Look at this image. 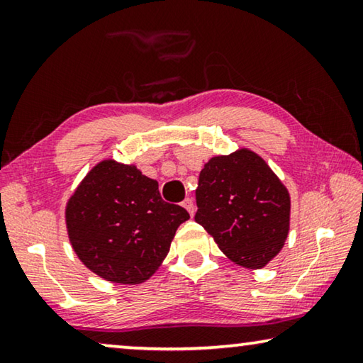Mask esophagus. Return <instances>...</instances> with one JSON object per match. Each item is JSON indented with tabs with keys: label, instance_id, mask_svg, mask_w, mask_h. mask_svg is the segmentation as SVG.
I'll return each mask as SVG.
<instances>
[{
	"label": "esophagus",
	"instance_id": "obj_1",
	"mask_svg": "<svg viewBox=\"0 0 363 363\" xmlns=\"http://www.w3.org/2000/svg\"><path fill=\"white\" fill-rule=\"evenodd\" d=\"M182 206H184V208H186L189 213H191V216H194V213H195V203H194L192 199L187 197V199L182 202Z\"/></svg>",
	"mask_w": 363,
	"mask_h": 363
}]
</instances>
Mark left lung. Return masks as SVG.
Here are the masks:
<instances>
[{
	"label": "left lung",
	"mask_w": 363,
	"mask_h": 363,
	"mask_svg": "<svg viewBox=\"0 0 363 363\" xmlns=\"http://www.w3.org/2000/svg\"><path fill=\"white\" fill-rule=\"evenodd\" d=\"M195 199V221L234 263L263 268L283 249L291 197L257 153L240 148L213 157L200 171Z\"/></svg>",
	"instance_id": "obj_1"
}]
</instances>
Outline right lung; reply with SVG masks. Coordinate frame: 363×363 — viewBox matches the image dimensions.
Wrapping results in <instances>:
<instances>
[{
    "instance_id": "right-lung-1",
    "label": "right lung",
    "mask_w": 363,
    "mask_h": 363,
    "mask_svg": "<svg viewBox=\"0 0 363 363\" xmlns=\"http://www.w3.org/2000/svg\"><path fill=\"white\" fill-rule=\"evenodd\" d=\"M187 220L182 206L161 199L157 181L113 160L96 164L66 206L69 240L80 262L119 284L150 278Z\"/></svg>"
}]
</instances>
